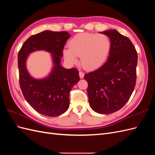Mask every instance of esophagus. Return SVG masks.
Masks as SVG:
<instances>
[{
    "instance_id": "34e87169",
    "label": "esophagus",
    "mask_w": 155,
    "mask_h": 155,
    "mask_svg": "<svg viewBox=\"0 0 155 155\" xmlns=\"http://www.w3.org/2000/svg\"><path fill=\"white\" fill-rule=\"evenodd\" d=\"M79 77H80V78H83L84 77V75H85V74H84V73L82 72L81 71H79Z\"/></svg>"
}]
</instances>
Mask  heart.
<instances>
[{
  "label": "heart",
  "mask_w": 155,
  "mask_h": 155,
  "mask_svg": "<svg viewBox=\"0 0 155 155\" xmlns=\"http://www.w3.org/2000/svg\"><path fill=\"white\" fill-rule=\"evenodd\" d=\"M68 48L63 50V57L68 63L76 64L78 56H80L83 67L92 70L105 63L110 53L111 42L104 34L83 33L70 40Z\"/></svg>",
  "instance_id": "obj_1"
}]
</instances>
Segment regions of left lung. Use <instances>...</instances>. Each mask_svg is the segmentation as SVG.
Wrapping results in <instances>:
<instances>
[{"label": "left lung", "instance_id": "left-lung-1", "mask_svg": "<svg viewBox=\"0 0 155 155\" xmlns=\"http://www.w3.org/2000/svg\"><path fill=\"white\" fill-rule=\"evenodd\" d=\"M107 35L111 48L106 63L84 76L91 109L101 114L113 113L128 101L137 80L138 55L130 40L116 30L101 32Z\"/></svg>", "mask_w": 155, "mask_h": 155}]
</instances>
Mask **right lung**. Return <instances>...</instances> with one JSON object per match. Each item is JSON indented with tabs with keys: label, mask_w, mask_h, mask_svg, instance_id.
<instances>
[{
	"label": "right lung",
	"mask_w": 155,
	"mask_h": 155,
	"mask_svg": "<svg viewBox=\"0 0 155 155\" xmlns=\"http://www.w3.org/2000/svg\"><path fill=\"white\" fill-rule=\"evenodd\" d=\"M70 37L67 31L45 30L30 37L18 51L19 83L23 96L33 109L46 116H58L68 110L70 92L80 79L77 69H67L61 64L64 46ZM40 50L51 54L53 67L47 77L36 79L27 71L26 61L31 53Z\"/></svg>",
	"instance_id": "add662e5"
}]
</instances>
